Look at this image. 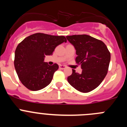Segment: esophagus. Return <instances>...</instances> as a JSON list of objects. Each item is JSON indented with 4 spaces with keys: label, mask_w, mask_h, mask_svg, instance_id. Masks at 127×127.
<instances>
[{
    "label": "esophagus",
    "mask_w": 127,
    "mask_h": 127,
    "mask_svg": "<svg viewBox=\"0 0 127 127\" xmlns=\"http://www.w3.org/2000/svg\"><path fill=\"white\" fill-rule=\"evenodd\" d=\"M59 68H60V69H65V66L62 65H60L59 66Z\"/></svg>",
    "instance_id": "obj_1"
}]
</instances>
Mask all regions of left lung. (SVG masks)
<instances>
[{
	"label": "left lung",
	"mask_w": 127,
	"mask_h": 127,
	"mask_svg": "<svg viewBox=\"0 0 127 127\" xmlns=\"http://www.w3.org/2000/svg\"><path fill=\"white\" fill-rule=\"evenodd\" d=\"M74 46L76 64L81 65L82 72H76L67 77L72 87L83 93L94 90L101 83L108 71L111 54L105 44L88 35L66 36Z\"/></svg>",
	"instance_id": "obj_1"
}]
</instances>
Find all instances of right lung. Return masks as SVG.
<instances>
[{"label":"right lung","instance_id":"add662e5","mask_svg":"<svg viewBox=\"0 0 127 127\" xmlns=\"http://www.w3.org/2000/svg\"><path fill=\"white\" fill-rule=\"evenodd\" d=\"M67 42L65 37L43 33L30 35L19 43L15 50L14 64L22 83L32 91L45 88L51 83L58 65L44 62V57L51 55L57 46Z\"/></svg>","mask_w":127,"mask_h":127}]
</instances>
